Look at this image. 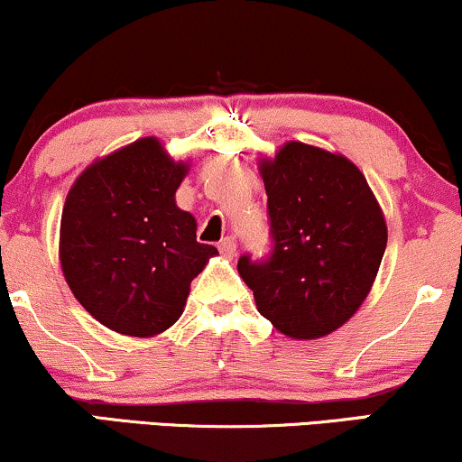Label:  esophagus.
<instances>
[{
	"instance_id": "esophagus-1",
	"label": "esophagus",
	"mask_w": 462,
	"mask_h": 462,
	"mask_svg": "<svg viewBox=\"0 0 462 462\" xmlns=\"http://www.w3.org/2000/svg\"><path fill=\"white\" fill-rule=\"evenodd\" d=\"M218 250L222 254H225L226 259H233V257H236V250H237L236 240H233V237H225V240L218 244Z\"/></svg>"
}]
</instances>
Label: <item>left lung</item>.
<instances>
[{
  "mask_svg": "<svg viewBox=\"0 0 462 462\" xmlns=\"http://www.w3.org/2000/svg\"><path fill=\"white\" fill-rule=\"evenodd\" d=\"M272 253L242 254L237 272L257 309L295 340L332 334L377 278L388 226L362 171L340 153L289 141L259 162Z\"/></svg>",
  "mask_w": 462,
  "mask_h": 462,
  "instance_id": "8db88e82",
  "label": "left lung"
}]
</instances>
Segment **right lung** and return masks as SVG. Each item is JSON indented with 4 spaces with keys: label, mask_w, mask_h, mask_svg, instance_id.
Instances as JSON below:
<instances>
[{
    "label": "right lung",
    "mask_w": 462,
    "mask_h": 462,
    "mask_svg": "<svg viewBox=\"0 0 462 462\" xmlns=\"http://www.w3.org/2000/svg\"><path fill=\"white\" fill-rule=\"evenodd\" d=\"M188 164L156 136L100 158L68 192L60 261L79 304L102 326L150 338L184 312L192 278L218 250L197 242V220L175 192Z\"/></svg>",
    "instance_id": "right-lung-1"
}]
</instances>
